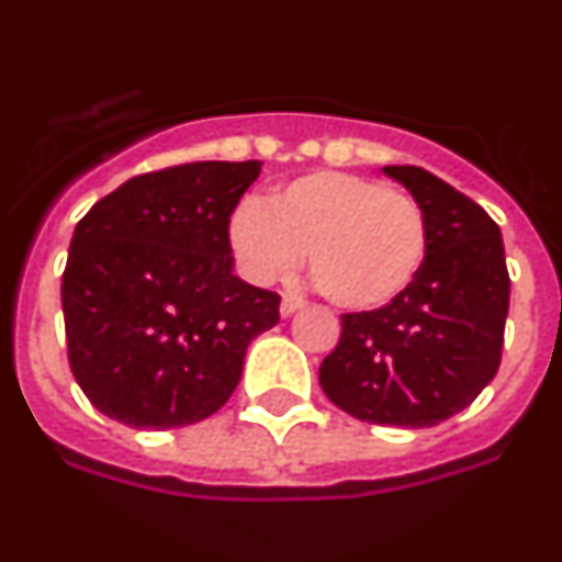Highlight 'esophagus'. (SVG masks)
<instances>
[{
    "instance_id": "1",
    "label": "esophagus",
    "mask_w": 562,
    "mask_h": 562,
    "mask_svg": "<svg viewBox=\"0 0 562 562\" xmlns=\"http://www.w3.org/2000/svg\"><path fill=\"white\" fill-rule=\"evenodd\" d=\"M303 305H305L303 296H296V294H282L280 314H282V317H291V314H296V311L303 308Z\"/></svg>"
}]
</instances>
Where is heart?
Returning <instances> with one entry per match:
<instances>
[{"label":"heart","mask_w":562,"mask_h":562,"mask_svg":"<svg viewBox=\"0 0 562 562\" xmlns=\"http://www.w3.org/2000/svg\"><path fill=\"white\" fill-rule=\"evenodd\" d=\"M245 277L273 282L300 268L334 303L371 311L394 303L417 280L428 254L426 211L414 196L346 171H314L243 202L228 225Z\"/></svg>","instance_id":"1"}]
</instances>
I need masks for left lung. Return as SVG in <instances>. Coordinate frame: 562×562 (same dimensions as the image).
<instances>
[{"mask_svg":"<svg viewBox=\"0 0 562 562\" xmlns=\"http://www.w3.org/2000/svg\"><path fill=\"white\" fill-rule=\"evenodd\" d=\"M383 171L426 211V262L400 300L342 314L319 385L362 423L428 428L463 412L497 374L512 280L497 223L477 202L414 165Z\"/></svg>","mask_w":562,"mask_h":562,"instance_id":"left-lung-1","label":"left lung"}]
</instances>
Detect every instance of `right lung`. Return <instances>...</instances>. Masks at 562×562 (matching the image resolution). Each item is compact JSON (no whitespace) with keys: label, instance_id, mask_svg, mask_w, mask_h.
Here are the masks:
<instances>
[{"label":"right lung","instance_id":"obj_1","mask_svg":"<svg viewBox=\"0 0 562 562\" xmlns=\"http://www.w3.org/2000/svg\"><path fill=\"white\" fill-rule=\"evenodd\" d=\"M262 162L139 173L79 220L63 273L68 362L93 408L171 431L220 412L280 294L234 273L228 225Z\"/></svg>","mask_w":562,"mask_h":562}]
</instances>
